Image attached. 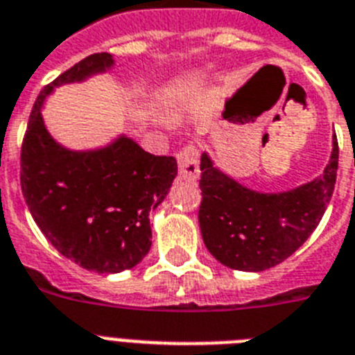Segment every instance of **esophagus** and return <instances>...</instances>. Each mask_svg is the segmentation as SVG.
<instances>
[{"label": "esophagus", "instance_id": "esophagus-1", "mask_svg": "<svg viewBox=\"0 0 355 355\" xmlns=\"http://www.w3.org/2000/svg\"><path fill=\"white\" fill-rule=\"evenodd\" d=\"M178 165H180V175L183 180L196 181L199 178V148L194 143L183 146L178 154Z\"/></svg>", "mask_w": 355, "mask_h": 355}]
</instances>
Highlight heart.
Here are the masks:
<instances>
[{
  "label": "heart",
  "instance_id": "b5f03b06",
  "mask_svg": "<svg viewBox=\"0 0 355 355\" xmlns=\"http://www.w3.org/2000/svg\"><path fill=\"white\" fill-rule=\"evenodd\" d=\"M199 78V74H194V76H192V78H190V81H196V79H198ZM171 107H174V98H175V94H172V96H171Z\"/></svg>",
  "mask_w": 355,
  "mask_h": 355
}]
</instances>
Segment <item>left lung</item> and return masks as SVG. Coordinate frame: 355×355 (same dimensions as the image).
<instances>
[{
    "label": "left lung",
    "mask_w": 355,
    "mask_h": 355,
    "mask_svg": "<svg viewBox=\"0 0 355 355\" xmlns=\"http://www.w3.org/2000/svg\"><path fill=\"white\" fill-rule=\"evenodd\" d=\"M339 146L323 174L279 194H263L243 187L201 156L199 227L203 241L228 268L261 272L279 265L303 245L323 218L334 194Z\"/></svg>",
    "instance_id": "1"
}]
</instances>
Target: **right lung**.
Wrapping results in <instances>:
<instances>
[{
	"mask_svg": "<svg viewBox=\"0 0 355 355\" xmlns=\"http://www.w3.org/2000/svg\"><path fill=\"white\" fill-rule=\"evenodd\" d=\"M114 65L108 52L76 63L37 96L21 145V190L32 218L55 250L85 270L116 274L148 254V212L165 199L178 163L154 156L130 137L105 148L69 150L46 130L41 107L55 87Z\"/></svg>",
	"mask_w": 355,
	"mask_h": 355,
	"instance_id": "obj_1",
	"label": "right lung"
}]
</instances>
